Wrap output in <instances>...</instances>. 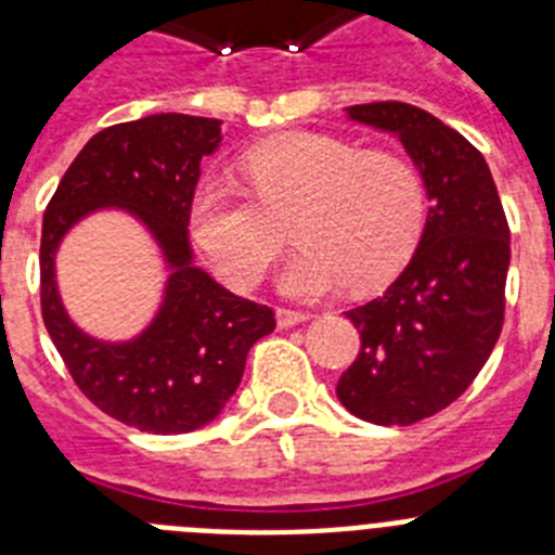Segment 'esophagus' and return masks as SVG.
Returning <instances> with one entry per match:
<instances>
[{
	"label": "esophagus",
	"instance_id": "obj_1",
	"mask_svg": "<svg viewBox=\"0 0 555 555\" xmlns=\"http://www.w3.org/2000/svg\"><path fill=\"white\" fill-rule=\"evenodd\" d=\"M274 317H278V325L281 327H292V325H300V322H306L311 313L292 311V308H278V311H274Z\"/></svg>",
	"mask_w": 555,
	"mask_h": 555
}]
</instances>
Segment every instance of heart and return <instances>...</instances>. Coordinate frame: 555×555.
Masks as SVG:
<instances>
[{"mask_svg": "<svg viewBox=\"0 0 555 555\" xmlns=\"http://www.w3.org/2000/svg\"><path fill=\"white\" fill-rule=\"evenodd\" d=\"M256 203L208 185L191 208V230L224 281L253 288L294 238L302 249L281 274L297 300L350 283L375 292L414 258L428 222L423 175L389 150H361L325 132H281L238 160Z\"/></svg>", "mask_w": 555, "mask_h": 555, "instance_id": "obj_1", "label": "heart"}]
</instances>
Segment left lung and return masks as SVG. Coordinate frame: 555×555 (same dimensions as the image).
<instances>
[{"mask_svg": "<svg viewBox=\"0 0 555 555\" xmlns=\"http://www.w3.org/2000/svg\"><path fill=\"white\" fill-rule=\"evenodd\" d=\"M395 132L428 189L423 242L380 297L347 311L361 347L336 395L375 425H414L459 400L492 356L512 244L487 160L461 132L405 102L347 107Z\"/></svg>", "mask_w": 555, "mask_h": 555, "instance_id": "1", "label": "left lung"}]
</instances>
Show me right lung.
I'll return each mask as SVG.
<instances>
[{"instance_id": "1", "label": "right lung", "mask_w": 555, "mask_h": 555, "mask_svg": "<svg viewBox=\"0 0 555 555\" xmlns=\"http://www.w3.org/2000/svg\"><path fill=\"white\" fill-rule=\"evenodd\" d=\"M219 119L155 113L105 127L66 169L43 214L41 313L68 375L107 416L146 434L208 425L238 389L249 347L274 331V311L219 286L191 263L189 219L199 160L217 150ZM135 212L165 249L172 274L162 311L132 343H96L67 320L54 253L91 209Z\"/></svg>"}]
</instances>
